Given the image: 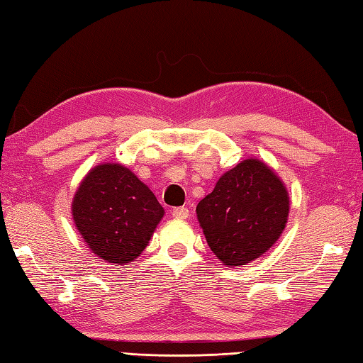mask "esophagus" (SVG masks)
Masks as SVG:
<instances>
[{
    "label": "esophagus",
    "instance_id": "esophagus-1",
    "mask_svg": "<svg viewBox=\"0 0 363 363\" xmlns=\"http://www.w3.org/2000/svg\"><path fill=\"white\" fill-rule=\"evenodd\" d=\"M172 215L175 218H180V220H186V218L189 216V210L186 207H175L172 210Z\"/></svg>",
    "mask_w": 363,
    "mask_h": 363
}]
</instances>
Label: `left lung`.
<instances>
[{
    "instance_id": "8db88e82",
    "label": "left lung",
    "mask_w": 363,
    "mask_h": 363,
    "mask_svg": "<svg viewBox=\"0 0 363 363\" xmlns=\"http://www.w3.org/2000/svg\"><path fill=\"white\" fill-rule=\"evenodd\" d=\"M196 211L215 256L224 265H246L281 235L289 197L270 167L259 160H246L218 180Z\"/></svg>"
}]
</instances>
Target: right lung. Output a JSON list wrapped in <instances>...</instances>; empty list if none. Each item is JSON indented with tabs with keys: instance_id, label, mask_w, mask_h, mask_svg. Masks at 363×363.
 <instances>
[{
	"instance_id": "1",
	"label": "right lung",
	"mask_w": 363,
	"mask_h": 363,
	"mask_svg": "<svg viewBox=\"0 0 363 363\" xmlns=\"http://www.w3.org/2000/svg\"><path fill=\"white\" fill-rule=\"evenodd\" d=\"M164 208L131 170L101 164L74 196L72 216L94 255L111 264L134 261L161 221Z\"/></svg>"
}]
</instances>
